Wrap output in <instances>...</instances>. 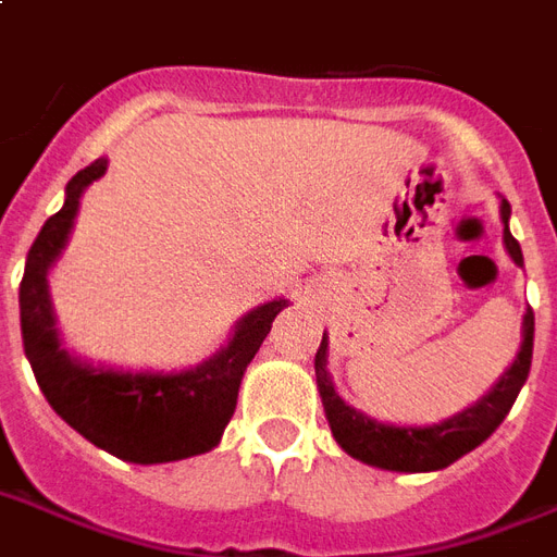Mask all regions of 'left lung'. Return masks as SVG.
Instances as JSON below:
<instances>
[{"instance_id": "obj_1", "label": "left lung", "mask_w": 557, "mask_h": 557, "mask_svg": "<svg viewBox=\"0 0 557 557\" xmlns=\"http://www.w3.org/2000/svg\"><path fill=\"white\" fill-rule=\"evenodd\" d=\"M510 203L502 200V221H505V247L513 257L517 265H522L520 242L510 236L508 230ZM531 351H534V310H525L522 319V348L508 372L502 374V381L493 386V393L484 395L475 407H469L455 419H446L440 425L431 428H395L374 422L369 416L357 413L354 407L342 401L333 389L331 374H327V342L321 336L319 351H315V381H319L321 405L331 422V431L345 451L362 463L372 467L393 469V472H434L448 463H455L457 457H463L475 446H481L508 416V410L517 401L522 383L529 377Z\"/></svg>"}]
</instances>
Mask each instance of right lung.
Instances as JSON below:
<instances>
[{"mask_svg": "<svg viewBox=\"0 0 557 557\" xmlns=\"http://www.w3.org/2000/svg\"><path fill=\"white\" fill-rule=\"evenodd\" d=\"M102 174L106 159H97L70 180L67 200L44 224L28 250L20 283L23 348L52 410L94 446L132 463H168L203 455L224 434L236 410L247 362L253 360L286 300H271L245 315L224 351L191 372H114L73 360L59 345L47 271L67 242L82 191Z\"/></svg>", "mask_w": 557, "mask_h": 557, "instance_id": "add662e5", "label": "right lung"}]
</instances>
